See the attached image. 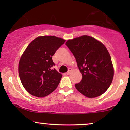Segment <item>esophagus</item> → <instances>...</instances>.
I'll return each instance as SVG.
<instances>
[{"instance_id":"1","label":"esophagus","mask_w":130,"mask_h":130,"mask_svg":"<svg viewBox=\"0 0 130 130\" xmlns=\"http://www.w3.org/2000/svg\"><path fill=\"white\" fill-rule=\"evenodd\" d=\"M72 69H71V68H69V69L68 72H67L66 73V74H67V75H69V74H70L71 73V72H72Z\"/></svg>"}]
</instances>
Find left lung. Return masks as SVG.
<instances>
[{"mask_svg":"<svg viewBox=\"0 0 130 130\" xmlns=\"http://www.w3.org/2000/svg\"><path fill=\"white\" fill-rule=\"evenodd\" d=\"M66 45L73 53L82 75L75 87L88 98L102 95L109 88L113 77V67L104 44L88 35L69 40Z\"/></svg>","mask_w":130,"mask_h":130,"instance_id":"1","label":"left lung"}]
</instances>
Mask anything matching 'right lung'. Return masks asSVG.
Here are the masks:
<instances>
[{
  "label": "right lung",
  "instance_id": "obj_1",
  "mask_svg": "<svg viewBox=\"0 0 130 130\" xmlns=\"http://www.w3.org/2000/svg\"><path fill=\"white\" fill-rule=\"evenodd\" d=\"M64 42V40L56 36H40L24 51L19 62V76L31 95L45 97L57 88L62 74L52 69L55 66L52 57Z\"/></svg>",
  "mask_w": 130,
  "mask_h": 130
}]
</instances>
